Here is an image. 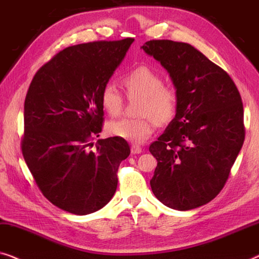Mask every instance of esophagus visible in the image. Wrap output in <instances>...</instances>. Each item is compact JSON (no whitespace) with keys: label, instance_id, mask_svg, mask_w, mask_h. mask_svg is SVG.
Returning a JSON list of instances; mask_svg holds the SVG:
<instances>
[{"label":"esophagus","instance_id":"34e87169","mask_svg":"<svg viewBox=\"0 0 259 259\" xmlns=\"http://www.w3.org/2000/svg\"><path fill=\"white\" fill-rule=\"evenodd\" d=\"M141 152H142V148L140 145H136V144L131 145V154L136 155V154H141Z\"/></svg>","mask_w":259,"mask_h":259}]
</instances>
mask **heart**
Instances as JSON below:
<instances>
[{"label": "heart", "instance_id": "heart-1", "mask_svg": "<svg viewBox=\"0 0 259 259\" xmlns=\"http://www.w3.org/2000/svg\"><path fill=\"white\" fill-rule=\"evenodd\" d=\"M129 96L142 97L137 118H119L109 122L108 131L116 137L143 143L151 136L155 121L163 124L172 119L177 109V92L165 84L161 72L148 65H140L123 78ZM101 105L109 115H118L123 96L114 83H107L101 92Z\"/></svg>", "mask_w": 259, "mask_h": 259}]
</instances>
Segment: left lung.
Wrapping results in <instances>:
<instances>
[{
  "instance_id": "left-lung-1",
  "label": "left lung",
  "mask_w": 259,
  "mask_h": 259,
  "mask_svg": "<svg viewBox=\"0 0 259 259\" xmlns=\"http://www.w3.org/2000/svg\"><path fill=\"white\" fill-rule=\"evenodd\" d=\"M142 49L177 92L176 115L149 148L157 159L151 190L171 209H196L220 194L242 149V97L228 72L188 43L152 39Z\"/></svg>"
}]
</instances>
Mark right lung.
Returning a JSON list of instances; mask_svg holds the SVG:
<instances>
[{"instance_id": "add662e5", "label": "right lung", "mask_w": 259, "mask_h": 259, "mask_svg": "<svg viewBox=\"0 0 259 259\" xmlns=\"http://www.w3.org/2000/svg\"><path fill=\"white\" fill-rule=\"evenodd\" d=\"M134 38L68 47L36 72L24 101L22 154L48 201L74 214L107 205L117 170L130 154L125 140L94 137L103 125L102 88Z\"/></svg>"}]
</instances>
